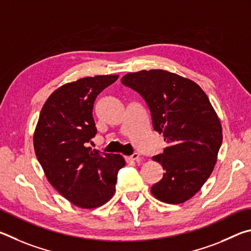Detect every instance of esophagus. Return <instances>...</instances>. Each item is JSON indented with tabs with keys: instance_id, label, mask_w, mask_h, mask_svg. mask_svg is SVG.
<instances>
[{
	"instance_id": "obj_1",
	"label": "esophagus",
	"mask_w": 251,
	"mask_h": 251,
	"mask_svg": "<svg viewBox=\"0 0 251 251\" xmlns=\"http://www.w3.org/2000/svg\"><path fill=\"white\" fill-rule=\"evenodd\" d=\"M139 157H140V154H139V153H133L132 155H130V156H126V163H131V162H135V161H138V160H139Z\"/></svg>"
}]
</instances>
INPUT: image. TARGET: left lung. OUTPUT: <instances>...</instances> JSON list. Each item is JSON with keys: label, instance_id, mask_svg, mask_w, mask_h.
Returning a JSON list of instances; mask_svg holds the SVG:
<instances>
[{"label": "left lung", "instance_id": "left-lung-1", "mask_svg": "<svg viewBox=\"0 0 251 251\" xmlns=\"http://www.w3.org/2000/svg\"><path fill=\"white\" fill-rule=\"evenodd\" d=\"M121 82L146 100L153 129L168 143L162 154L152 157L164 173L151 193L166 204L184 203L201 190L216 164L223 142L216 111L196 82L168 70L129 73Z\"/></svg>", "mask_w": 251, "mask_h": 251}]
</instances>
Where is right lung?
<instances>
[{
  "label": "right lung",
  "mask_w": 251,
  "mask_h": 251,
  "mask_svg": "<svg viewBox=\"0 0 251 251\" xmlns=\"http://www.w3.org/2000/svg\"><path fill=\"white\" fill-rule=\"evenodd\" d=\"M118 75L86 77L65 83L48 97L34 132V150L48 182L81 208H96L111 199L119 170L126 164L120 154L92 150L87 143L97 128L94 103Z\"/></svg>",
  "instance_id": "right-lung-1"
}]
</instances>
